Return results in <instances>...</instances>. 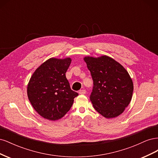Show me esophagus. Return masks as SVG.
<instances>
[{"label": "esophagus", "mask_w": 158, "mask_h": 158, "mask_svg": "<svg viewBox=\"0 0 158 158\" xmlns=\"http://www.w3.org/2000/svg\"><path fill=\"white\" fill-rule=\"evenodd\" d=\"M85 92H86V91H85V89H81L79 91V94H85Z\"/></svg>", "instance_id": "obj_1"}]
</instances>
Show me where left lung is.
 Wrapping results in <instances>:
<instances>
[{"label":"left lung","mask_w":158,"mask_h":158,"mask_svg":"<svg viewBox=\"0 0 158 158\" xmlns=\"http://www.w3.org/2000/svg\"><path fill=\"white\" fill-rule=\"evenodd\" d=\"M94 82L89 96L94 109L106 118L123 113L132 97L133 82L128 72L108 56L84 59Z\"/></svg>","instance_id":"8db88e82"}]
</instances>
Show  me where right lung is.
<instances>
[{"mask_svg": "<svg viewBox=\"0 0 158 158\" xmlns=\"http://www.w3.org/2000/svg\"><path fill=\"white\" fill-rule=\"evenodd\" d=\"M70 58H51L38 67L27 85L28 99L41 117L56 121L64 116L78 94L71 89L65 73Z\"/></svg>", "mask_w": 158, "mask_h": 158, "instance_id": "1", "label": "right lung"}]
</instances>
